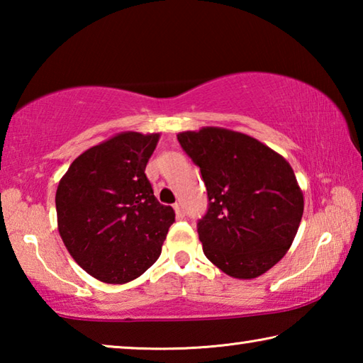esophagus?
<instances>
[{"label": "esophagus", "mask_w": 363, "mask_h": 363, "mask_svg": "<svg viewBox=\"0 0 363 363\" xmlns=\"http://www.w3.org/2000/svg\"><path fill=\"white\" fill-rule=\"evenodd\" d=\"M174 211H176V216L179 219L186 216V210H184L182 203H174Z\"/></svg>", "instance_id": "1"}]
</instances>
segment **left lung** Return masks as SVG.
<instances>
[{
    "label": "left lung",
    "mask_w": 363,
    "mask_h": 363,
    "mask_svg": "<svg viewBox=\"0 0 363 363\" xmlns=\"http://www.w3.org/2000/svg\"><path fill=\"white\" fill-rule=\"evenodd\" d=\"M200 168L208 210L199 219L203 253L235 279H255L290 250L304 199L290 163L247 134L203 128L177 134Z\"/></svg>",
    "instance_id": "8db88e82"
}]
</instances>
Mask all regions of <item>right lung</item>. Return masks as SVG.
Segmentation results:
<instances>
[{"label":"right lung","mask_w":363,"mask_h":363,"mask_svg":"<svg viewBox=\"0 0 363 363\" xmlns=\"http://www.w3.org/2000/svg\"><path fill=\"white\" fill-rule=\"evenodd\" d=\"M160 134L121 133L83 152L56 192L59 233L78 266L106 284L138 279L158 259L174 210L145 167Z\"/></svg>","instance_id":"add662e5"}]
</instances>
